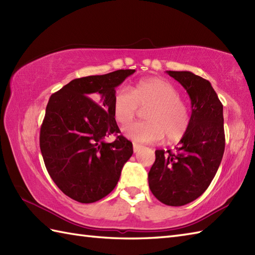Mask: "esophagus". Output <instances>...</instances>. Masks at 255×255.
Returning a JSON list of instances; mask_svg holds the SVG:
<instances>
[{"mask_svg":"<svg viewBox=\"0 0 255 255\" xmlns=\"http://www.w3.org/2000/svg\"><path fill=\"white\" fill-rule=\"evenodd\" d=\"M132 148H133V152L137 153V152H139L140 149L142 148V145L141 144H138V143H133L132 144Z\"/></svg>","mask_w":255,"mask_h":255,"instance_id":"34e87169","label":"esophagus"}]
</instances>
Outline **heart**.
Listing matches in <instances>:
<instances>
[{"label": "heart", "mask_w": 255, "mask_h": 255, "mask_svg": "<svg viewBox=\"0 0 255 255\" xmlns=\"http://www.w3.org/2000/svg\"><path fill=\"white\" fill-rule=\"evenodd\" d=\"M148 106L144 113L147 121L125 127V137L138 143H155L164 136L169 142L180 141L185 136L191 122L188 108L178 97L175 86L167 80L143 79L138 81L130 92L119 88L113 95V116L118 124L130 123L136 116L138 107Z\"/></svg>", "instance_id": "b5f03b06"}]
</instances>
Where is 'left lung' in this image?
Wrapping results in <instances>:
<instances>
[{
  "instance_id": "left-lung-1",
  "label": "left lung",
  "mask_w": 255,
  "mask_h": 255,
  "mask_svg": "<svg viewBox=\"0 0 255 255\" xmlns=\"http://www.w3.org/2000/svg\"><path fill=\"white\" fill-rule=\"evenodd\" d=\"M191 99L189 127L175 152L155 150L149 187L161 203L183 206L202 195L213 181L225 151L224 107L210 82L189 71H166Z\"/></svg>"
}]
</instances>
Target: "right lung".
Listing matches in <instances>:
<instances>
[{"mask_svg":"<svg viewBox=\"0 0 255 255\" xmlns=\"http://www.w3.org/2000/svg\"><path fill=\"white\" fill-rule=\"evenodd\" d=\"M134 71L74 79L48 102L39 137L42 158L56 185L79 203H94L110 194L132 155V143L125 137L111 143L104 139L119 132L113 95Z\"/></svg>","mask_w":255,"mask_h":255,"instance_id":"1","label":"right lung"}]
</instances>
